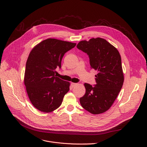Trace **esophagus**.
<instances>
[{
	"mask_svg": "<svg viewBox=\"0 0 147 147\" xmlns=\"http://www.w3.org/2000/svg\"><path fill=\"white\" fill-rule=\"evenodd\" d=\"M77 84V83H71V86H72L73 87H75V86H76Z\"/></svg>",
	"mask_w": 147,
	"mask_h": 147,
	"instance_id": "34e87169",
	"label": "esophagus"
}]
</instances>
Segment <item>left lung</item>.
<instances>
[{
    "label": "left lung",
    "instance_id": "left-lung-1",
    "mask_svg": "<svg viewBox=\"0 0 147 147\" xmlns=\"http://www.w3.org/2000/svg\"><path fill=\"white\" fill-rule=\"evenodd\" d=\"M77 47L87 53L91 69L98 71L96 84H84L86 93L80 102L91 114L103 113L111 107L123 85L121 56L115 47L100 37L80 42Z\"/></svg>",
    "mask_w": 147,
    "mask_h": 147
}]
</instances>
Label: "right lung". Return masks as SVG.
I'll list each match as a JSON object with an SVG mask.
<instances>
[{"label": "right lung", "mask_w": 147, "mask_h": 147, "mask_svg": "<svg viewBox=\"0 0 147 147\" xmlns=\"http://www.w3.org/2000/svg\"><path fill=\"white\" fill-rule=\"evenodd\" d=\"M76 44L47 38L30 51L26 64L24 82L29 100L35 108L50 113L61 105L70 83L56 77L65 53Z\"/></svg>", "instance_id": "add662e5"}]
</instances>
